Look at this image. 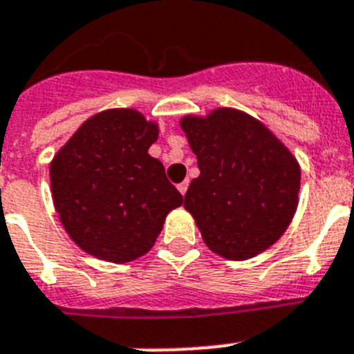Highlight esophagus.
Returning a JSON list of instances; mask_svg holds the SVG:
<instances>
[{"label":"esophagus","mask_w":354,"mask_h":354,"mask_svg":"<svg viewBox=\"0 0 354 354\" xmlns=\"http://www.w3.org/2000/svg\"><path fill=\"white\" fill-rule=\"evenodd\" d=\"M187 189H189V180H185V182H182V183H178V191L182 192V196H185Z\"/></svg>","instance_id":"esophagus-1"}]
</instances>
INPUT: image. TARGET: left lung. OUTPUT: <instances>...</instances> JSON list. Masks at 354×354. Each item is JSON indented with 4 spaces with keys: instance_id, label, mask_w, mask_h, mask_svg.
<instances>
[{
    "instance_id": "1",
    "label": "left lung",
    "mask_w": 354,
    "mask_h": 354,
    "mask_svg": "<svg viewBox=\"0 0 354 354\" xmlns=\"http://www.w3.org/2000/svg\"><path fill=\"white\" fill-rule=\"evenodd\" d=\"M200 167L185 194L210 250L250 259L283 236L299 203L301 169L292 153L257 122L236 109L182 120Z\"/></svg>"
}]
</instances>
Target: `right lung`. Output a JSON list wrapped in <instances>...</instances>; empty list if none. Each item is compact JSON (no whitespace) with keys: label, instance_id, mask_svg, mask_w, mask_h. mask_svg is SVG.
Listing matches in <instances>:
<instances>
[{"label":"right lung","instance_id":"right-lung-1","mask_svg":"<svg viewBox=\"0 0 354 354\" xmlns=\"http://www.w3.org/2000/svg\"><path fill=\"white\" fill-rule=\"evenodd\" d=\"M158 127L135 109L86 120L50 165L53 205L82 250L109 263L149 252L183 196L147 149Z\"/></svg>","mask_w":354,"mask_h":354}]
</instances>
